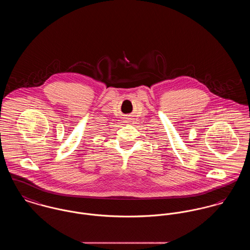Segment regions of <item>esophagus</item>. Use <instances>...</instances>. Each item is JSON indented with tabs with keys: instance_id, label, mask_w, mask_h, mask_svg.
I'll return each mask as SVG.
<instances>
[{
	"instance_id": "obj_1",
	"label": "esophagus",
	"mask_w": 250,
	"mask_h": 250,
	"mask_svg": "<svg viewBox=\"0 0 250 250\" xmlns=\"http://www.w3.org/2000/svg\"><path fill=\"white\" fill-rule=\"evenodd\" d=\"M129 119H130V118H126V120H125V121H126V122H129Z\"/></svg>"
}]
</instances>
